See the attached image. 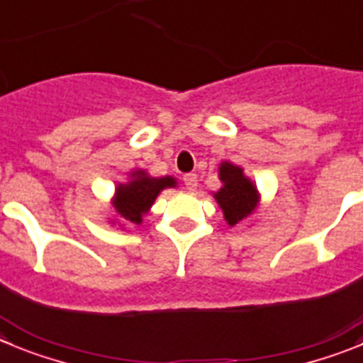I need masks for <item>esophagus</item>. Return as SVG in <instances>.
Here are the masks:
<instances>
[{
    "instance_id": "obj_1",
    "label": "esophagus",
    "mask_w": 363,
    "mask_h": 363,
    "mask_svg": "<svg viewBox=\"0 0 363 363\" xmlns=\"http://www.w3.org/2000/svg\"><path fill=\"white\" fill-rule=\"evenodd\" d=\"M182 181H184V186L188 191H195V189H197V174H186L184 177H182Z\"/></svg>"
}]
</instances>
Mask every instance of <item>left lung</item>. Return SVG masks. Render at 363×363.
Returning a JSON list of instances; mask_svg holds the SVG:
<instances>
[{"mask_svg": "<svg viewBox=\"0 0 363 363\" xmlns=\"http://www.w3.org/2000/svg\"><path fill=\"white\" fill-rule=\"evenodd\" d=\"M218 179L222 186L213 193V197L222 209L223 220L229 228H235L258 211L262 195L256 182L247 177L242 166L233 164L231 161L220 162Z\"/></svg>", "mask_w": 363, "mask_h": 363, "instance_id": "8db88e82", "label": "left lung"}]
</instances>
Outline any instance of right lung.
<instances>
[{
  "label": "right lung",
  "instance_id": "1",
  "mask_svg": "<svg viewBox=\"0 0 363 363\" xmlns=\"http://www.w3.org/2000/svg\"><path fill=\"white\" fill-rule=\"evenodd\" d=\"M166 188H177V179L172 175L166 177H152L147 170H134L128 174L127 182H120L114 188L113 208L114 218L111 223H116L121 229L127 225H140L143 216L150 211L159 193Z\"/></svg>",
  "mask_w": 363,
  "mask_h": 363
}]
</instances>
